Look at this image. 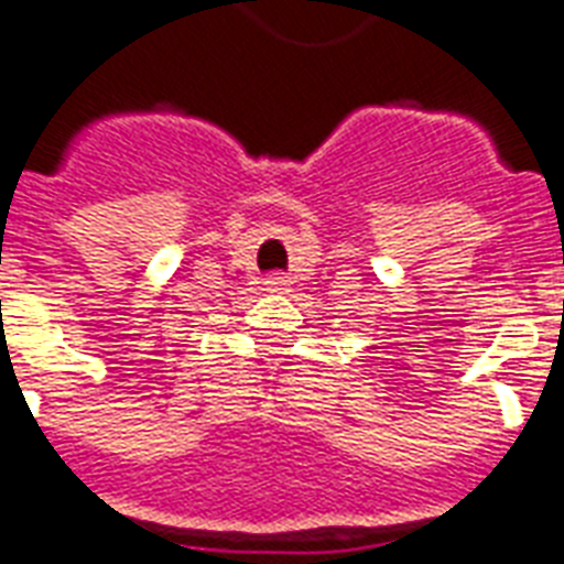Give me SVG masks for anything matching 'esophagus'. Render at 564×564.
<instances>
[{
	"label": "esophagus",
	"instance_id": "esophagus-1",
	"mask_svg": "<svg viewBox=\"0 0 564 564\" xmlns=\"http://www.w3.org/2000/svg\"><path fill=\"white\" fill-rule=\"evenodd\" d=\"M264 288L267 291H273V294H285L288 288H291V276L288 273H270L264 279Z\"/></svg>",
	"mask_w": 564,
	"mask_h": 564
}]
</instances>
